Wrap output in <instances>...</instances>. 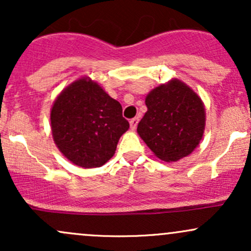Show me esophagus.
I'll return each instance as SVG.
<instances>
[{
	"instance_id": "obj_1",
	"label": "esophagus",
	"mask_w": 251,
	"mask_h": 251,
	"mask_svg": "<svg viewBox=\"0 0 251 251\" xmlns=\"http://www.w3.org/2000/svg\"><path fill=\"white\" fill-rule=\"evenodd\" d=\"M138 122H139V118H138V117H135V118H133V119L129 120V126H131V129L137 128Z\"/></svg>"
}]
</instances>
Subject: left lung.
<instances>
[{
  "label": "left lung",
  "instance_id": "8db88e82",
  "mask_svg": "<svg viewBox=\"0 0 251 251\" xmlns=\"http://www.w3.org/2000/svg\"><path fill=\"white\" fill-rule=\"evenodd\" d=\"M148 112L138 133L164 162H177L197 148L204 133L205 109L201 98L179 80L154 88L145 99Z\"/></svg>",
  "mask_w": 251,
  "mask_h": 251
}]
</instances>
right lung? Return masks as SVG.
Masks as SVG:
<instances>
[{"instance_id":"obj_1","label":"right lung","mask_w":251,"mask_h":251,"mask_svg":"<svg viewBox=\"0 0 251 251\" xmlns=\"http://www.w3.org/2000/svg\"><path fill=\"white\" fill-rule=\"evenodd\" d=\"M51 133L62 154L85 169L113 157L129 124L119 101L91 79H79L61 92L50 112Z\"/></svg>"}]
</instances>
